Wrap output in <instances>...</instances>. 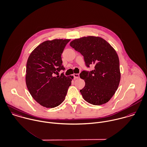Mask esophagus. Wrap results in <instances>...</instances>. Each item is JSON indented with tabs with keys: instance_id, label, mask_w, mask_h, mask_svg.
<instances>
[{
	"instance_id": "34e87169",
	"label": "esophagus",
	"mask_w": 147,
	"mask_h": 147,
	"mask_svg": "<svg viewBox=\"0 0 147 147\" xmlns=\"http://www.w3.org/2000/svg\"><path fill=\"white\" fill-rule=\"evenodd\" d=\"M74 77L75 79H78V78H79V74H74Z\"/></svg>"
}]
</instances>
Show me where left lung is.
Returning <instances> with one entry per match:
<instances>
[{
	"label": "left lung",
	"mask_w": 147,
	"mask_h": 147,
	"mask_svg": "<svg viewBox=\"0 0 147 147\" xmlns=\"http://www.w3.org/2000/svg\"><path fill=\"white\" fill-rule=\"evenodd\" d=\"M69 45L83 56L87 67L95 65L94 70L83 71L80 74L86 83L80 91L83 98L95 105L107 102L116 91L120 80L119 59L116 51L106 40L96 36L76 39Z\"/></svg>",
	"instance_id": "left-lung-1"
}]
</instances>
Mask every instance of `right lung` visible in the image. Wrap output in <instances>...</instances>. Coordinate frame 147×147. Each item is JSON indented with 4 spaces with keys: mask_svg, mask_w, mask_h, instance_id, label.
<instances>
[{
    "mask_svg": "<svg viewBox=\"0 0 147 147\" xmlns=\"http://www.w3.org/2000/svg\"><path fill=\"white\" fill-rule=\"evenodd\" d=\"M70 39L47 40L34 49L28 57L26 65V82L32 96L39 104L54 108L63 102L71 84L72 76L62 73L65 68L61 54Z\"/></svg>",
    "mask_w": 147,
    "mask_h": 147,
    "instance_id": "add662e5",
    "label": "right lung"
}]
</instances>
